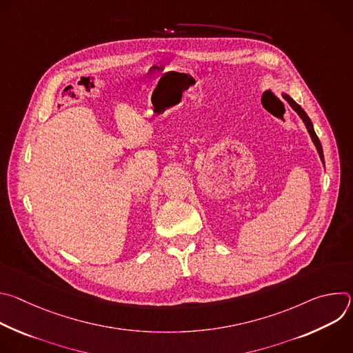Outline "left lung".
I'll use <instances>...</instances> for the list:
<instances>
[{"label":"left lung","mask_w":353,"mask_h":353,"mask_svg":"<svg viewBox=\"0 0 353 353\" xmlns=\"http://www.w3.org/2000/svg\"><path fill=\"white\" fill-rule=\"evenodd\" d=\"M282 96H283V99L286 100V102L290 105V108L297 113V116L301 119V121L305 123V125H306V128H307V132H309V135H310V138H312V141H313V143H314V146H316V149H317V152H319V155H320V159H321V162L324 163V154H323V146H321V142H320V139H319V137L316 135V131H314V128H313V123H312V120L309 119V116L306 114V112L301 109L294 100L288 94V93H282Z\"/></svg>","instance_id":"left-lung-1"}]
</instances>
